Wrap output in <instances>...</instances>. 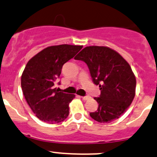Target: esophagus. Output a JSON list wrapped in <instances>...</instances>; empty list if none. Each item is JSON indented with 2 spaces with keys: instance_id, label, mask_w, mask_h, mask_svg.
<instances>
[{
  "instance_id": "1",
  "label": "esophagus",
  "mask_w": 157,
  "mask_h": 157,
  "mask_svg": "<svg viewBox=\"0 0 157 157\" xmlns=\"http://www.w3.org/2000/svg\"><path fill=\"white\" fill-rule=\"evenodd\" d=\"M81 98L83 100H88L89 98H90V97L88 96V95H86V96H81Z\"/></svg>"
}]
</instances>
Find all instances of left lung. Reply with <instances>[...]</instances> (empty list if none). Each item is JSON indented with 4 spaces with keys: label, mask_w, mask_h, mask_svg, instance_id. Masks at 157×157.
<instances>
[{
    "label": "left lung",
    "mask_w": 157,
    "mask_h": 157,
    "mask_svg": "<svg viewBox=\"0 0 157 157\" xmlns=\"http://www.w3.org/2000/svg\"><path fill=\"white\" fill-rule=\"evenodd\" d=\"M74 59L86 63L92 81L99 86L100 96L94 98L98 108L90 117L101 123L118 119L135 95L136 79L129 64L113 49L98 46L85 47Z\"/></svg>",
    "instance_id": "8db88e82"
}]
</instances>
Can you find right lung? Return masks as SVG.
I'll use <instances>...</instances> for the list:
<instances>
[{"instance_id":"right-lung-1","label":"right lung","mask_w":157,"mask_h":157,"mask_svg":"<svg viewBox=\"0 0 157 157\" xmlns=\"http://www.w3.org/2000/svg\"><path fill=\"white\" fill-rule=\"evenodd\" d=\"M82 48L83 46L68 44L51 46L28 62L21 77L23 95L36 117L42 121L55 124L68 116L69 103L75 95L59 92L54 82L60 76L64 64Z\"/></svg>"}]
</instances>
